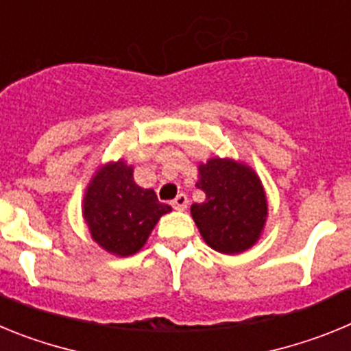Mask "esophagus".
<instances>
[{
  "instance_id": "34e87169",
  "label": "esophagus",
  "mask_w": 351,
  "mask_h": 351,
  "mask_svg": "<svg viewBox=\"0 0 351 351\" xmlns=\"http://www.w3.org/2000/svg\"><path fill=\"white\" fill-rule=\"evenodd\" d=\"M188 204H190V200H188V197H186L184 193H179L178 197L172 200V207L178 210H184L186 207H188Z\"/></svg>"
}]
</instances>
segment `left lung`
I'll list each match as a JSON object with an SVG mask.
<instances>
[{"mask_svg":"<svg viewBox=\"0 0 351 351\" xmlns=\"http://www.w3.org/2000/svg\"><path fill=\"white\" fill-rule=\"evenodd\" d=\"M197 188L206 193L191 206L200 235L223 255L250 250L267 221V197L251 167L228 158H210L198 167Z\"/></svg>","mask_w":351,"mask_h":351,"instance_id":"8db88e82","label":"left lung"}]
</instances>
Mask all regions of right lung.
Wrapping results in <instances>:
<instances>
[{"label": "right lung", "mask_w": 351, "mask_h": 351, "mask_svg": "<svg viewBox=\"0 0 351 351\" xmlns=\"http://www.w3.org/2000/svg\"><path fill=\"white\" fill-rule=\"evenodd\" d=\"M172 207L161 204L154 190L133 181V167L112 161L96 170L84 195V219L91 237L117 256L137 253L154 225Z\"/></svg>", "instance_id": "right-lung-1"}]
</instances>
